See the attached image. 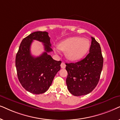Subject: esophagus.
I'll use <instances>...</instances> for the list:
<instances>
[{
    "mask_svg": "<svg viewBox=\"0 0 120 120\" xmlns=\"http://www.w3.org/2000/svg\"><path fill=\"white\" fill-rule=\"evenodd\" d=\"M65 67H66V65H65V64L63 62V63L61 64V68H65Z\"/></svg>",
    "mask_w": 120,
    "mask_h": 120,
    "instance_id": "obj_1",
    "label": "esophagus"
}]
</instances>
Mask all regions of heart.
<instances>
[{
  "mask_svg": "<svg viewBox=\"0 0 120 120\" xmlns=\"http://www.w3.org/2000/svg\"><path fill=\"white\" fill-rule=\"evenodd\" d=\"M90 47V41L86 38L72 37L62 41L59 44V49L65 52L66 58L71 61H76L86 55ZM56 52V48L54 49Z\"/></svg>",
  "mask_w": 120,
  "mask_h": 120,
  "instance_id": "obj_1",
  "label": "heart"
}]
</instances>
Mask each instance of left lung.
<instances>
[{
	"mask_svg": "<svg viewBox=\"0 0 120 120\" xmlns=\"http://www.w3.org/2000/svg\"><path fill=\"white\" fill-rule=\"evenodd\" d=\"M89 53L76 63H66L68 77L66 80L68 90L75 96L89 94L96 87L103 66V57L100 44L94 38Z\"/></svg>",
	"mask_w": 120,
	"mask_h": 120,
	"instance_id": "left-lung-1",
	"label": "left lung"
}]
</instances>
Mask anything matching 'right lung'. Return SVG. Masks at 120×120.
I'll return each mask as SVG.
<instances>
[{
    "label": "right lung",
    "instance_id": "right-lung-1",
    "mask_svg": "<svg viewBox=\"0 0 120 120\" xmlns=\"http://www.w3.org/2000/svg\"><path fill=\"white\" fill-rule=\"evenodd\" d=\"M50 37L47 32L37 31L23 38L16 56L15 65L18 79L26 90L34 94L45 93L60 70L61 61H56L48 53L52 51ZM33 40L44 43L45 52L34 57L30 48Z\"/></svg>",
    "mask_w": 120,
    "mask_h": 120
}]
</instances>
